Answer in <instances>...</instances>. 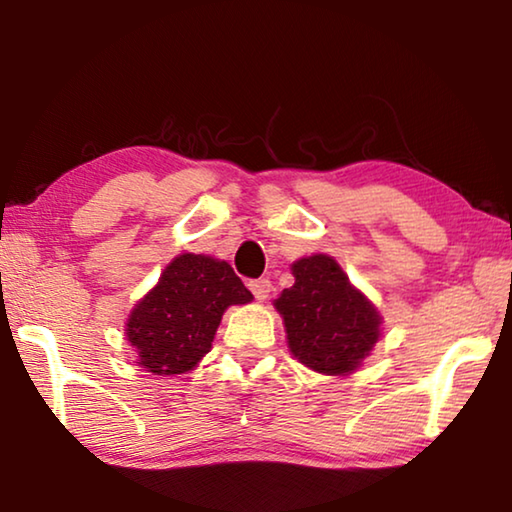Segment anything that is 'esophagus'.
Here are the masks:
<instances>
[{"label":"esophagus","mask_w":512,"mask_h":512,"mask_svg":"<svg viewBox=\"0 0 512 512\" xmlns=\"http://www.w3.org/2000/svg\"><path fill=\"white\" fill-rule=\"evenodd\" d=\"M248 287H250V291H253V296L259 302H264L268 296H271V282H268V280H253L248 284Z\"/></svg>","instance_id":"esophagus-1"}]
</instances>
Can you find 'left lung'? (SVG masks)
I'll use <instances>...</instances> for the list:
<instances>
[{
  "label": "left lung",
  "instance_id": "8db88e82",
  "mask_svg": "<svg viewBox=\"0 0 512 512\" xmlns=\"http://www.w3.org/2000/svg\"><path fill=\"white\" fill-rule=\"evenodd\" d=\"M291 273L296 277L293 287L273 300L289 352L320 375H352L381 336L377 307L325 253L300 257L291 264Z\"/></svg>",
  "mask_w": 512,
  "mask_h": 512
}]
</instances>
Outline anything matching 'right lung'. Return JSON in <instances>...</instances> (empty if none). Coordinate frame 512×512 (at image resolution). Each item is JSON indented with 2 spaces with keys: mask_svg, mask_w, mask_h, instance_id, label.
<instances>
[{
  "mask_svg": "<svg viewBox=\"0 0 512 512\" xmlns=\"http://www.w3.org/2000/svg\"><path fill=\"white\" fill-rule=\"evenodd\" d=\"M253 300L223 259L183 253L164 266L155 287L137 300L124 336L135 363L162 377L194 370L212 350L225 309Z\"/></svg>",
  "mask_w": 512,
  "mask_h": 512,
  "instance_id": "1",
  "label": "right lung"
}]
</instances>
